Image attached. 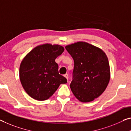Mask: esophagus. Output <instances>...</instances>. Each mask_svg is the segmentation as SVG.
Here are the masks:
<instances>
[{
	"label": "esophagus",
	"mask_w": 131,
	"mask_h": 131,
	"mask_svg": "<svg viewBox=\"0 0 131 131\" xmlns=\"http://www.w3.org/2000/svg\"><path fill=\"white\" fill-rule=\"evenodd\" d=\"M64 77H65L66 78V79L67 80H68V75L67 74H64Z\"/></svg>",
	"instance_id": "obj_1"
}]
</instances>
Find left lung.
<instances>
[{"mask_svg":"<svg viewBox=\"0 0 131 131\" xmlns=\"http://www.w3.org/2000/svg\"><path fill=\"white\" fill-rule=\"evenodd\" d=\"M74 62L70 88L80 101L91 102L105 91L110 80L107 56L97 47L83 41L66 46Z\"/></svg>","mask_w":131,"mask_h":131,"instance_id":"1","label":"left lung"}]
</instances>
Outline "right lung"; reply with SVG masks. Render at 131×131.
Wrapping results in <instances>:
<instances>
[{
  "label": "right lung",
  "mask_w": 131,
  "mask_h": 131,
  "mask_svg": "<svg viewBox=\"0 0 131 131\" xmlns=\"http://www.w3.org/2000/svg\"><path fill=\"white\" fill-rule=\"evenodd\" d=\"M64 51L61 46L45 44L36 47L22 60L20 80L24 90L33 99H49L60 84L67 83V79L59 74L55 61Z\"/></svg>",
  "instance_id": "obj_1"
}]
</instances>
